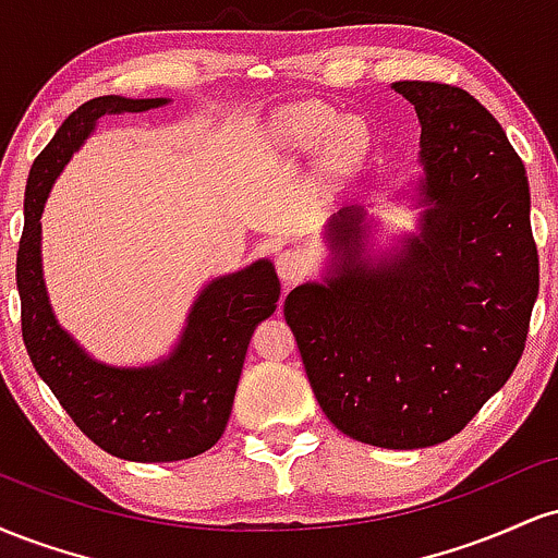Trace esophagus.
I'll return each instance as SVG.
<instances>
[{"instance_id":"1","label":"esophagus","mask_w":558,"mask_h":558,"mask_svg":"<svg viewBox=\"0 0 558 558\" xmlns=\"http://www.w3.org/2000/svg\"><path fill=\"white\" fill-rule=\"evenodd\" d=\"M275 270H278L283 286H296L310 272V259H306V254L301 248H286L278 262H275Z\"/></svg>"}]
</instances>
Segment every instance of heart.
Instances as JSON below:
<instances>
[{
  "mask_svg": "<svg viewBox=\"0 0 558 558\" xmlns=\"http://www.w3.org/2000/svg\"><path fill=\"white\" fill-rule=\"evenodd\" d=\"M265 138L278 155L306 157L323 149L325 165L338 178L354 175L373 151V133L362 120H341L317 101H301L275 112Z\"/></svg>",
  "mask_w": 558,
  "mask_h": 558,
  "instance_id": "b5f03b06",
  "label": "heart"
}]
</instances>
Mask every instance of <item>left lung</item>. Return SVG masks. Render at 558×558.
Listing matches in <instances>:
<instances>
[{"mask_svg":"<svg viewBox=\"0 0 558 558\" xmlns=\"http://www.w3.org/2000/svg\"><path fill=\"white\" fill-rule=\"evenodd\" d=\"M390 88L422 125V175L407 191L417 233L367 257L373 217L338 209L323 233L328 270L293 288L283 315L325 417L362 444L407 451L464 430L514 373L537 248L524 165L498 120L446 83Z\"/></svg>","mask_w":558,"mask_h":558,"instance_id":"obj_1","label":"left lung"}]
</instances>
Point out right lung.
I'll list each match as a JSON object with an SVG mask.
<instances>
[{"mask_svg":"<svg viewBox=\"0 0 558 558\" xmlns=\"http://www.w3.org/2000/svg\"><path fill=\"white\" fill-rule=\"evenodd\" d=\"M165 105H170L165 96H96L70 114L31 168L17 248L23 341L38 377L96 446L128 462H181L220 440L252 332L272 315L280 296L270 259L213 278L196 293L170 354L141 367L94 360L57 323L41 267V213L49 191L105 114Z\"/></svg>","mask_w":558,"mask_h":558,"instance_id":"obj_1","label":"right lung"}]
</instances>
